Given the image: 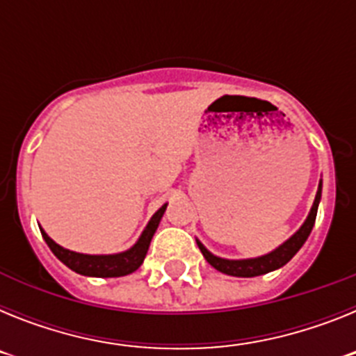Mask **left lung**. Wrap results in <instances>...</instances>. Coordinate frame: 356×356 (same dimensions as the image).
Segmentation results:
<instances>
[{
    "label": "left lung",
    "instance_id": "1",
    "mask_svg": "<svg viewBox=\"0 0 356 356\" xmlns=\"http://www.w3.org/2000/svg\"><path fill=\"white\" fill-rule=\"evenodd\" d=\"M321 188L323 185L319 184V188H317L316 200H314V205L310 209V213H308L307 221L303 222L298 232L292 235L289 241H285L284 244L280 248H276L275 251L271 253L264 254V257H259V259H246V260H226V259H219L216 254L210 253L200 241L197 242V248L201 250L203 257L207 259V262L210 264L212 267H216L217 271L225 273V275L229 276H238V278H253V276H260L266 275V273H271L275 269H280V267H284L289 260L294 257L298 251L301 250V246L305 244V241L308 238L310 232L314 228V222H316V216H317V207H319L321 201Z\"/></svg>",
    "mask_w": 356,
    "mask_h": 356
}]
</instances>
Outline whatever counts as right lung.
Here are the masks:
<instances>
[{
	"label": "right lung",
	"mask_w": 356,
	"mask_h": 356,
	"mask_svg": "<svg viewBox=\"0 0 356 356\" xmlns=\"http://www.w3.org/2000/svg\"><path fill=\"white\" fill-rule=\"evenodd\" d=\"M165 207L159 209L155 212V216L151 217L147 226L144 228L143 235L139 237L137 244L134 248H130L128 251H122V253L115 254H83V253H74V251H69L65 248L58 246L53 238L48 237V234L40 229L44 241L49 246V250L53 251L56 259L60 260L62 264L72 269L78 275L83 276H97V278H118V276H127L130 273L137 271L144 262V257H146L147 250H149V242L155 235L156 228H159V222L162 219L163 212H165Z\"/></svg>",
	"instance_id": "right-lung-1"
}]
</instances>
